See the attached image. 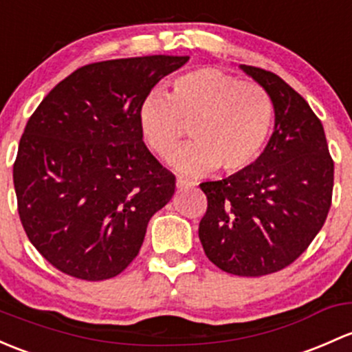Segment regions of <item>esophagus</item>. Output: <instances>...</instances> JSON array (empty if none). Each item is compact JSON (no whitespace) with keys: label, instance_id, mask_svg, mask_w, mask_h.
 <instances>
[{"label":"esophagus","instance_id":"1","mask_svg":"<svg viewBox=\"0 0 352 352\" xmlns=\"http://www.w3.org/2000/svg\"><path fill=\"white\" fill-rule=\"evenodd\" d=\"M188 187H194V182H192V180L184 179V177H179V179H177V188H188Z\"/></svg>","mask_w":352,"mask_h":352}]
</instances>
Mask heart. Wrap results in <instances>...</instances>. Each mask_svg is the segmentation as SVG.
I'll return each mask as SVG.
<instances>
[{"label":"heart","instance_id":"obj_1","mask_svg":"<svg viewBox=\"0 0 352 352\" xmlns=\"http://www.w3.org/2000/svg\"><path fill=\"white\" fill-rule=\"evenodd\" d=\"M273 101L260 84L241 82L224 70L204 67L177 77L170 98L153 91L138 109L143 142L170 158L192 124L194 143L172 158L182 173L221 166L236 173L258 160L273 126Z\"/></svg>","mask_w":352,"mask_h":352}]
</instances>
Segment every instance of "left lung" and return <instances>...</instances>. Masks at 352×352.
I'll use <instances>...</instances> for the list:
<instances>
[{
	"instance_id": "8db88e82",
	"label": "left lung",
	"mask_w": 352,
	"mask_h": 352,
	"mask_svg": "<svg viewBox=\"0 0 352 352\" xmlns=\"http://www.w3.org/2000/svg\"><path fill=\"white\" fill-rule=\"evenodd\" d=\"M239 67L272 98L275 129L253 165L201 184L207 210L199 239L223 272L263 276L294 263L322 229L334 162L322 123L297 91L268 70Z\"/></svg>"
}]
</instances>
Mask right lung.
<instances>
[{"mask_svg":"<svg viewBox=\"0 0 352 352\" xmlns=\"http://www.w3.org/2000/svg\"><path fill=\"white\" fill-rule=\"evenodd\" d=\"M188 57L148 55L84 65L30 116L13 165L18 214L52 266L99 282L120 275L175 175L143 143L138 109Z\"/></svg>","mask_w":352,"mask_h":352,"instance_id":"obj_1","label":"right lung"}]
</instances>
